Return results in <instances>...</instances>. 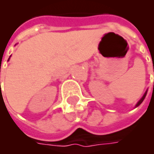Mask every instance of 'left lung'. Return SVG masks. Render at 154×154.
Here are the masks:
<instances>
[{"label":"left lung","instance_id":"8db88e82","mask_svg":"<svg viewBox=\"0 0 154 154\" xmlns=\"http://www.w3.org/2000/svg\"><path fill=\"white\" fill-rule=\"evenodd\" d=\"M153 88H154V84H153ZM146 95H147V91H146V92H145V93H144V95H143V97H142V98H141V99H140V100H139V102H138V103L136 104L135 107L139 106V105H140V104L142 103V102H143V100H144V98H145Z\"/></svg>","mask_w":154,"mask_h":154}]
</instances>
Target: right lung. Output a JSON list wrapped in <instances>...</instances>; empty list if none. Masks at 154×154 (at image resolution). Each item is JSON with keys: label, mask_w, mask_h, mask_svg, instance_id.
Instances as JSON below:
<instances>
[{"label": "right lung", "mask_w": 154, "mask_h": 154, "mask_svg": "<svg viewBox=\"0 0 154 154\" xmlns=\"http://www.w3.org/2000/svg\"><path fill=\"white\" fill-rule=\"evenodd\" d=\"M9 59H10V58H9ZM9 59H8V60H9ZM0 83H1V82H0Z\"/></svg>", "instance_id": "1"}]
</instances>
